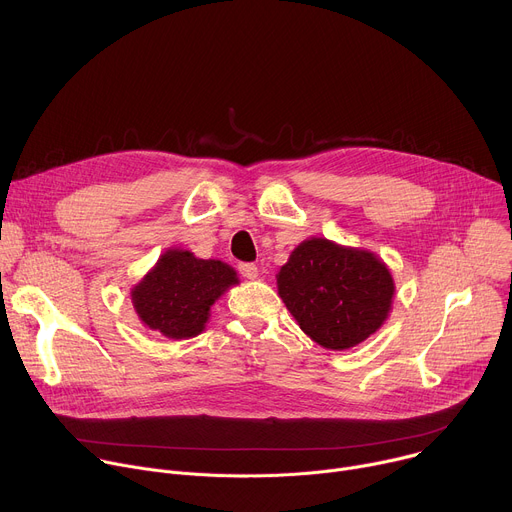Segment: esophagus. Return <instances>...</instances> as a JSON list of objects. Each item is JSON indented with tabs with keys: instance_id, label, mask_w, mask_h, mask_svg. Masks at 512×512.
Wrapping results in <instances>:
<instances>
[{
	"instance_id": "34e87169",
	"label": "esophagus",
	"mask_w": 512,
	"mask_h": 512,
	"mask_svg": "<svg viewBox=\"0 0 512 512\" xmlns=\"http://www.w3.org/2000/svg\"><path fill=\"white\" fill-rule=\"evenodd\" d=\"M239 271H241L243 277H247V279H257V275H259V269H257L255 263H241V265H239Z\"/></svg>"
}]
</instances>
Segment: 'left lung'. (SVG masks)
Segmentation results:
<instances>
[{
    "label": "left lung",
    "mask_w": 512,
    "mask_h": 512,
    "mask_svg": "<svg viewBox=\"0 0 512 512\" xmlns=\"http://www.w3.org/2000/svg\"><path fill=\"white\" fill-rule=\"evenodd\" d=\"M277 294L314 342L348 350L385 324L395 281L373 251L310 237L279 269Z\"/></svg>",
    "instance_id": "8db88e82"
}]
</instances>
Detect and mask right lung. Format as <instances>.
Here are the masks:
<instances>
[{
	"mask_svg": "<svg viewBox=\"0 0 512 512\" xmlns=\"http://www.w3.org/2000/svg\"><path fill=\"white\" fill-rule=\"evenodd\" d=\"M233 285L239 277L231 265L172 247L133 285L131 304L145 328L186 340L206 328L212 304Z\"/></svg>",
	"mask_w": 512,
	"mask_h": 512,
	"instance_id": "right-lung-1",
	"label": "right lung"
}]
</instances>
